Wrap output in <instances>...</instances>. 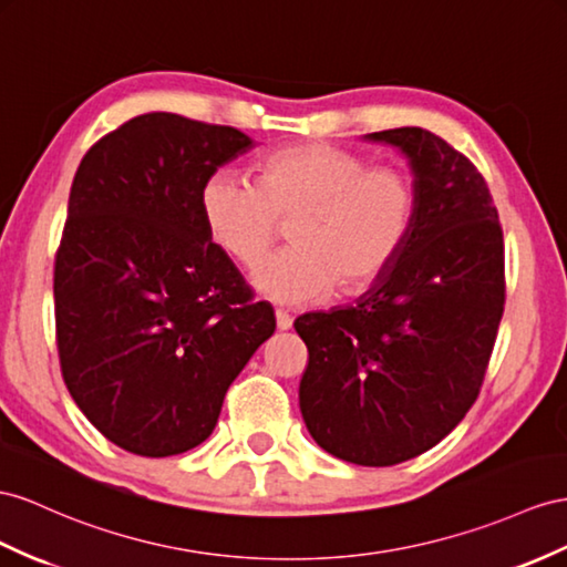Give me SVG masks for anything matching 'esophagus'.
Instances as JSON below:
<instances>
[{"label": "esophagus", "mask_w": 567, "mask_h": 567, "mask_svg": "<svg viewBox=\"0 0 567 567\" xmlns=\"http://www.w3.org/2000/svg\"><path fill=\"white\" fill-rule=\"evenodd\" d=\"M275 321H278V328H280V330H289V328H292V316H289L287 311H282V309L275 311Z\"/></svg>", "instance_id": "esophagus-1"}]
</instances>
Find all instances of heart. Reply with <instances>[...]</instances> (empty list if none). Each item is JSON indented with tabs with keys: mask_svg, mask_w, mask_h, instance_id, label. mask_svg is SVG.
<instances>
[{
	"mask_svg": "<svg viewBox=\"0 0 567 567\" xmlns=\"http://www.w3.org/2000/svg\"><path fill=\"white\" fill-rule=\"evenodd\" d=\"M203 225L217 249L251 266L290 223L293 246L258 261L254 285L282 303L367 292L395 266L416 220V186L400 165L326 141L264 157L256 179L217 167L200 186Z\"/></svg>",
	"mask_w": 567,
	"mask_h": 567,
	"instance_id": "heart-1",
	"label": "heart"
}]
</instances>
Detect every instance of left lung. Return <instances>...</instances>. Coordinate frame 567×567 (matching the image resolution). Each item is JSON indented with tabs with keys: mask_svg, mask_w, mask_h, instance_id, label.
I'll return each instance as SVG.
<instances>
[{
	"mask_svg": "<svg viewBox=\"0 0 567 567\" xmlns=\"http://www.w3.org/2000/svg\"><path fill=\"white\" fill-rule=\"evenodd\" d=\"M367 138L408 155L414 229L354 307L295 321L309 350L299 408L330 455L390 467L441 443L478 398L505 307V251L470 157L419 126Z\"/></svg>",
	"mask_w": 567,
	"mask_h": 567,
	"instance_id": "1",
	"label": "left lung"
}]
</instances>
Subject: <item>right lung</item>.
Wrapping results in <instances>:
<instances>
[{
	"label": "right lung",
	"mask_w": 567,
	"mask_h": 567,
	"mask_svg": "<svg viewBox=\"0 0 567 567\" xmlns=\"http://www.w3.org/2000/svg\"><path fill=\"white\" fill-rule=\"evenodd\" d=\"M246 148L235 126L151 112L93 143L71 184L54 258L60 367L85 419L134 455L206 441L275 330L198 206L208 174Z\"/></svg>",
	"instance_id": "obj_1"
}]
</instances>
